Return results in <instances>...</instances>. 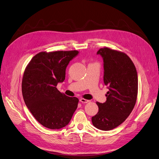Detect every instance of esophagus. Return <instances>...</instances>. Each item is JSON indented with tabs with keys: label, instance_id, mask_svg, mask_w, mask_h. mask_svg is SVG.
<instances>
[{
	"label": "esophagus",
	"instance_id": "34e87169",
	"mask_svg": "<svg viewBox=\"0 0 159 159\" xmlns=\"http://www.w3.org/2000/svg\"><path fill=\"white\" fill-rule=\"evenodd\" d=\"M80 101L81 102H82V103H87V102H89V100H87V99H83V98H81V99H80Z\"/></svg>",
	"mask_w": 159,
	"mask_h": 159
}]
</instances>
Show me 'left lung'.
<instances>
[{
  "label": "left lung",
  "instance_id": "1",
  "mask_svg": "<svg viewBox=\"0 0 159 159\" xmlns=\"http://www.w3.org/2000/svg\"><path fill=\"white\" fill-rule=\"evenodd\" d=\"M97 54L103 59V80L108 92L105 102H96L99 111L92 121L96 128L110 130L121 125L133 111L138 94L137 71L125 53L104 47Z\"/></svg>",
  "mask_w": 159,
  "mask_h": 159
}]
</instances>
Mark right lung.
<instances>
[{
    "instance_id": "obj_1",
    "label": "right lung",
    "mask_w": 159,
    "mask_h": 159,
    "mask_svg": "<svg viewBox=\"0 0 159 159\" xmlns=\"http://www.w3.org/2000/svg\"><path fill=\"white\" fill-rule=\"evenodd\" d=\"M78 54L77 51L41 52L25 69L23 99L34 118L47 128L64 127L77 108L79 99L61 93L57 86L65 80L66 67Z\"/></svg>"
}]
</instances>
